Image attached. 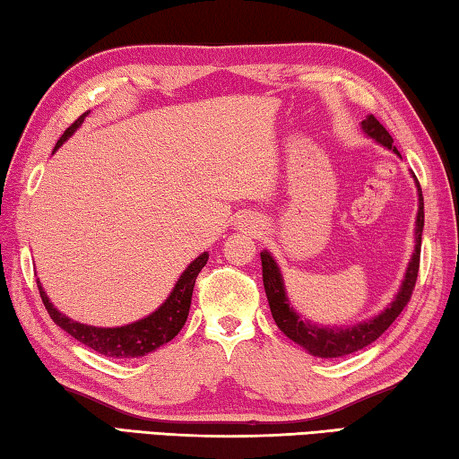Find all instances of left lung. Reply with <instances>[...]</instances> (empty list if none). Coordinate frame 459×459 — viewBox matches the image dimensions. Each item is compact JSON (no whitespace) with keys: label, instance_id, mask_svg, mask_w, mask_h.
Instances as JSON below:
<instances>
[{"label":"left lung","instance_id":"left-lung-1","mask_svg":"<svg viewBox=\"0 0 459 459\" xmlns=\"http://www.w3.org/2000/svg\"><path fill=\"white\" fill-rule=\"evenodd\" d=\"M362 129L367 131L372 139H377L378 143H383L385 147H388V150L399 153L397 147H393L391 134H388V131L383 127V123H380L375 115H368V117L362 121ZM417 188H419V212H417V229H415V253L407 267L405 281H403L401 291L397 298H394L391 307H386L383 314L372 317L368 322L356 324L352 328H344V330L320 328V325L316 324L304 322L290 307V301H287L283 279H281V273H279L277 263L267 251L261 253L263 285H265L271 314H273L275 324L287 338L298 342V344L304 346L307 352H312L314 356H320V359H338V356L352 354L356 351H360V348L372 344V342H375L380 333L388 328V325L397 320L399 314L409 304L411 295H413L417 273H419V257H421V232H423L425 214H423V194H421L419 180H417Z\"/></svg>","mask_w":459,"mask_h":459}]
</instances>
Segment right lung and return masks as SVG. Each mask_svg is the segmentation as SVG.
<instances>
[{
    "label": "right lung",
    "mask_w": 459,
    "mask_h": 459,
    "mask_svg": "<svg viewBox=\"0 0 459 459\" xmlns=\"http://www.w3.org/2000/svg\"><path fill=\"white\" fill-rule=\"evenodd\" d=\"M87 113H82L79 119H76L71 127H68L62 137L58 139L56 147L71 137L76 127L81 126L87 117ZM208 253H202L196 261L190 263V267L184 271L182 277L178 279L174 291L169 293V298L155 309L152 316L143 317V320L121 325V328H95V325H84L79 322H73L71 317L60 314L56 307L50 304V299L46 298L40 281L36 279L38 291H40L42 304L48 309L54 324H58L62 330L71 333L73 338L82 342L84 346L92 348L99 354H105L108 359H137V356H145L147 352H153L155 348L166 344L172 338L178 336V332L184 328L186 317L190 312V301H192V291L194 283H196V277L206 265Z\"/></svg>",
    "instance_id": "add662e5"
}]
</instances>
